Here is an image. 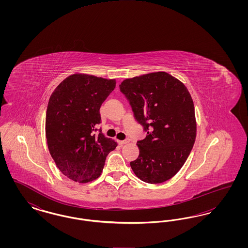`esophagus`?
Here are the masks:
<instances>
[{"mask_svg": "<svg viewBox=\"0 0 248 248\" xmlns=\"http://www.w3.org/2000/svg\"><path fill=\"white\" fill-rule=\"evenodd\" d=\"M128 142L129 141H128L127 140H118L119 145H120V146H124V144H127Z\"/></svg>", "mask_w": 248, "mask_h": 248, "instance_id": "esophagus-1", "label": "esophagus"}]
</instances>
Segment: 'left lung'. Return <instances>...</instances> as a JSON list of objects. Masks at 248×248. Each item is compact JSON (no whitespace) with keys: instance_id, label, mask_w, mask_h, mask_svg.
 I'll return each mask as SVG.
<instances>
[{"instance_id":"1","label":"left lung","mask_w":248,"mask_h":248,"mask_svg":"<svg viewBox=\"0 0 248 248\" xmlns=\"http://www.w3.org/2000/svg\"><path fill=\"white\" fill-rule=\"evenodd\" d=\"M136 120L147 131L138 141L135 175L151 184L174 177L185 164L196 139L194 105L189 90L165 71L125 79L120 84Z\"/></svg>"}]
</instances>
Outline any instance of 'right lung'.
Returning a JSON list of instances; mask_svg holds the SVG:
<instances>
[{
    "instance_id": "1",
    "label": "right lung",
    "mask_w": 248,
    "mask_h": 248,
    "mask_svg": "<svg viewBox=\"0 0 248 248\" xmlns=\"http://www.w3.org/2000/svg\"><path fill=\"white\" fill-rule=\"evenodd\" d=\"M115 79L74 73L57 86L48 102L46 136L48 150L63 175L79 183L93 181L102 173L107 155L117 142L96 125L99 108L113 91Z\"/></svg>"
}]
</instances>
